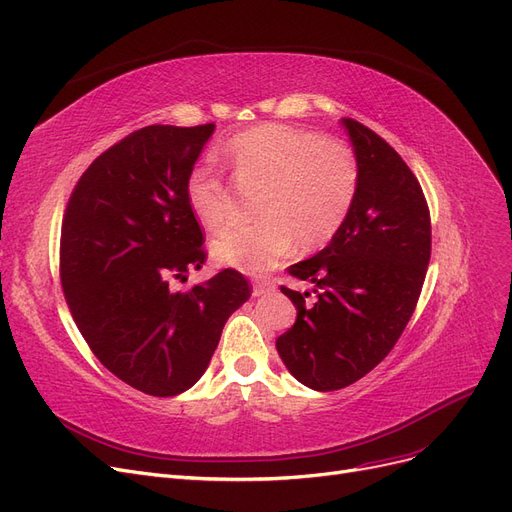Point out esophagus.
<instances>
[{"mask_svg": "<svg viewBox=\"0 0 512 512\" xmlns=\"http://www.w3.org/2000/svg\"><path fill=\"white\" fill-rule=\"evenodd\" d=\"M275 292V283L269 279H256L254 281V296H267Z\"/></svg>", "mask_w": 512, "mask_h": 512, "instance_id": "esophagus-1", "label": "esophagus"}]
</instances>
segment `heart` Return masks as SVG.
<instances>
[{"instance_id": "b5f03b06", "label": "heart", "mask_w": 512, "mask_h": 512, "mask_svg": "<svg viewBox=\"0 0 512 512\" xmlns=\"http://www.w3.org/2000/svg\"><path fill=\"white\" fill-rule=\"evenodd\" d=\"M222 157L241 187H258L250 224H231L212 241L218 260L245 273H264L294 248H321L349 216L357 189L359 163L338 138L288 124H260L231 136ZM193 216L206 229H218L233 214L227 180L210 166H195L185 180Z\"/></svg>"}]
</instances>
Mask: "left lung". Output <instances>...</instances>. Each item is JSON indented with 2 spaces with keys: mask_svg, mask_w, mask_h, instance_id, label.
Masks as SVG:
<instances>
[{
  "mask_svg": "<svg viewBox=\"0 0 512 512\" xmlns=\"http://www.w3.org/2000/svg\"><path fill=\"white\" fill-rule=\"evenodd\" d=\"M359 163L353 208L330 245L288 273L311 292L281 285L298 309L277 338L285 367L315 391H338L393 351L414 315L431 260V212L401 155L357 119H342Z\"/></svg>",
  "mask_w": 512,
  "mask_h": 512,
  "instance_id": "8db88e82",
  "label": "left lung"
}]
</instances>
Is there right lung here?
<instances>
[{"instance_id": "right-lung-1", "label": "right lung", "mask_w": 512, "mask_h": 512, "mask_svg": "<svg viewBox=\"0 0 512 512\" xmlns=\"http://www.w3.org/2000/svg\"><path fill=\"white\" fill-rule=\"evenodd\" d=\"M214 132L147 126L81 174L60 229V283L77 330L119 380L174 397L206 372L222 327L252 296L235 269L187 292L208 260L185 180Z\"/></svg>"}]
</instances>
